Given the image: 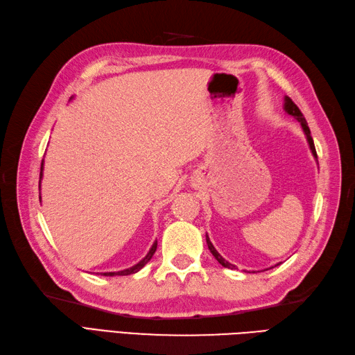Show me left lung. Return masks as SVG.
Masks as SVG:
<instances>
[{
	"mask_svg": "<svg viewBox=\"0 0 355 355\" xmlns=\"http://www.w3.org/2000/svg\"><path fill=\"white\" fill-rule=\"evenodd\" d=\"M284 110L287 112V114H291V116H293L296 121H298V122L301 123L304 135H306V137H307V142H309V146H310V150H311V154L315 155V159H318L316 148H315V144H313V137H311V135H310V128H309V125H307V121H306V118H304V114L301 113V110L298 109V105H296V104L291 100L289 96L284 98ZM205 241H207V246H209L210 252L213 254V257H215V259L220 263L222 266L228 268V269H234V268H236L234 265H232V263H228V261H227L224 257H222V255L216 251L215 246H213V243L210 242L209 236H205ZM275 266H277V265H275Z\"/></svg>",
	"mask_w": 355,
	"mask_h": 355,
	"instance_id": "8db88e82",
	"label": "left lung"
}]
</instances>
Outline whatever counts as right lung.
Returning <instances> with one entry per match:
<instances>
[{
  "label": "right lung",
  "mask_w": 355,
  "mask_h": 355,
  "mask_svg": "<svg viewBox=\"0 0 355 355\" xmlns=\"http://www.w3.org/2000/svg\"><path fill=\"white\" fill-rule=\"evenodd\" d=\"M42 168H44V160H42ZM42 168H40V180H42ZM40 180H39V186H40ZM39 200H40V196H39ZM155 250H157V241L153 243L151 250L148 251V254L145 255V257L140 260L139 263H136L135 266H131L128 269H123V270H118V272H101V275H104V277H114V275H131V274H136V272H139L140 269H142L146 265L148 261L153 259Z\"/></svg>",
  "instance_id": "add662e5"
}]
</instances>
